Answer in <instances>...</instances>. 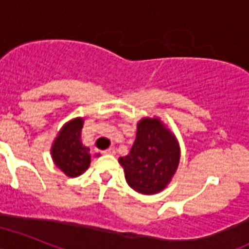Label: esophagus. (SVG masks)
<instances>
[{
  "mask_svg": "<svg viewBox=\"0 0 249 249\" xmlns=\"http://www.w3.org/2000/svg\"><path fill=\"white\" fill-rule=\"evenodd\" d=\"M104 153L105 154H111V156H114L115 153H116V152H115V148H108V149H106L105 152H104Z\"/></svg>",
  "mask_w": 249,
  "mask_h": 249,
  "instance_id": "obj_1",
  "label": "esophagus"
}]
</instances>
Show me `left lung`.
<instances>
[{
    "label": "left lung",
    "instance_id": "obj_1",
    "mask_svg": "<svg viewBox=\"0 0 249 249\" xmlns=\"http://www.w3.org/2000/svg\"><path fill=\"white\" fill-rule=\"evenodd\" d=\"M179 162V148L170 130L158 119H143L126 156L119 158L125 179L135 191L150 195L163 190Z\"/></svg>",
    "mask_w": 249,
    "mask_h": 249
}]
</instances>
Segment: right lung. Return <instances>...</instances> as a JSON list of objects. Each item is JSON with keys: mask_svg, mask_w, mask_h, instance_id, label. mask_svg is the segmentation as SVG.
Returning <instances> with one entry per match:
<instances>
[{"mask_svg": "<svg viewBox=\"0 0 249 249\" xmlns=\"http://www.w3.org/2000/svg\"><path fill=\"white\" fill-rule=\"evenodd\" d=\"M82 126V119L68 123L59 133L52 148L54 163L70 177L79 176L91 163L89 148L85 147L81 141Z\"/></svg>", "mask_w": 249, "mask_h": 249, "instance_id": "1", "label": "right lung"}]
</instances>
